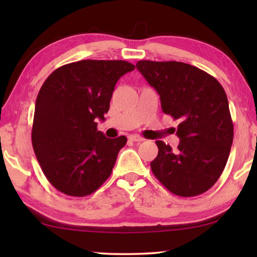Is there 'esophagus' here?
Here are the masks:
<instances>
[{
	"instance_id": "obj_1",
	"label": "esophagus",
	"mask_w": 257,
	"mask_h": 257,
	"mask_svg": "<svg viewBox=\"0 0 257 257\" xmlns=\"http://www.w3.org/2000/svg\"><path fill=\"white\" fill-rule=\"evenodd\" d=\"M129 139H130V141L137 142V143H141V142L144 141V138H142L141 136H137V135H130Z\"/></svg>"
}]
</instances>
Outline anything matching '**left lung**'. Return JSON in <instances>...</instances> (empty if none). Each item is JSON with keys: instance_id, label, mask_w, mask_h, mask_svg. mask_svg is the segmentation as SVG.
<instances>
[{"instance_id": "left-lung-1", "label": "left lung", "mask_w": 257, "mask_h": 257, "mask_svg": "<svg viewBox=\"0 0 257 257\" xmlns=\"http://www.w3.org/2000/svg\"><path fill=\"white\" fill-rule=\"evenodd\" d=\"M139 72L160 95L165 114L179 121L176 150L155 142L159 154L151 162L154 176L181 197L205 193L227 164L233 123L223 87L214 77L188 63L142 60Z\"/></svg>"}]
</instances>
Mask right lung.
<instances>
[{
    "label": "right lung",
    "mask_w": 257,
    "mask_h": 257,
    "mask_svg": "<svg viewBox=\"0 0 257 257\" xmlns=\"http://www.w3.org/2000/svg\"><path fill=\"white\" fill-rule=\"evenodd\" d=\"M135 66L122 60H81L56 69L35 105L33 149L50 184L69 196L94 193L110 177L127 137L107 138L105 120L116 81Z\"/></svg>",
    "instance_id": "right-lung-1"
}]
</instances>
